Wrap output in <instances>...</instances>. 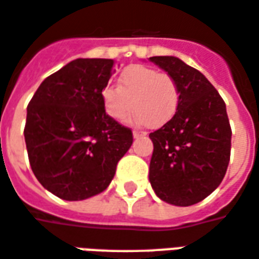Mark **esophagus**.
Returning a JSON list of instances; mask_svg holds the SVG:
<instances>
[{
	"label": "esophagus",
	"instance_id": "34e87169",
	"mask_svg": "<svg viewBox=\"0 0 259 259\" xmlns=\"http://www.w3.org/2000/svg\"><path fill=\"white\" fill-rule=\"evenodd\" d=\"M145 135H146V134H145V132L134 131V138H135V139H138V138H143V137H145Z\"/></svg>",
	"mask_w": 259,
	"mask_h": 259
}]
</instances>
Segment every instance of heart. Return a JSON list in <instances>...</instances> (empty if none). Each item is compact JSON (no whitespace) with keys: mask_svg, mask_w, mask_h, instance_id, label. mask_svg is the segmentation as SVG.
Returning <instances> with one entry per match:
<instances>
[{"mask_svg":"<svg viewBox=\"0 0 259 259\" xmlns=\"http://www.w3.org/2000/svg\"><path fill=\"white\" fill-rule=\"evenodd\" d=\"M102 103L114 121L121 122L134 110L141 124L158 128L175 116L179 106V88L168 74L146 66H128L120 75V87L102 90Z\"/></svg>","mask_w":259,"mask_h":259,"instance_id":"1","label":"heart"}]
</instances>
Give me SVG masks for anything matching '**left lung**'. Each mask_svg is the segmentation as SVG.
<instances>
[{
    "label": "left lung",
    "mask_w": 259,
    "mask_h": 259,
    "mask_svg": "<svg viewBox=\"0 0 259 259\" xmlns=\"http://www.w3.org/2000/svg\"><path fill=\"white\" fill-rule=\"evenodd\" d=\"M179 88V106L165 125L152 132L149 181L169 204L188 207L204 200L225 177L230 158L226 106L218 91L199 70L175 56H153Z\"/></svg>",
    "instance_id": "8db88e82"
}]
</instances>
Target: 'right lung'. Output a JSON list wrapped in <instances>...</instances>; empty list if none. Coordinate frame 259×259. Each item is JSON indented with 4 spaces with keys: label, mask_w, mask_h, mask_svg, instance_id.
<instances>
[{
    "label": "right lung",
    "mask_w": 259,
    "mask_h": 259,
    "mask_svg": "<svg viewBox=\"0 0 259 259\" xmlns=\"http://www.w3.org/2000/svg\"><path fill=\"white\" fill-rule=\"evenodd\" d=\"M114 60L75 59L47 77L27 106L24 141L35 178L59 199L102 193L131 148L130 128L106 114L102 90Z\"/></svg>",
    "instance_id": "right-lung-1"
}]
</instances>
